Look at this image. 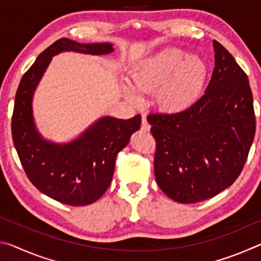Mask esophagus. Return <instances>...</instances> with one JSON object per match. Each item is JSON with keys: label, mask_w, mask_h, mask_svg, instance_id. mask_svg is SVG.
<instances>
[{"label": "esophagus", "mask_w": 261, "mask_h": 261, "mask_svg": "<svg viewBox=\"0 0 261 261\" xmlns=\"http://www.w3.org/2000/svg\"><path fill=\"white\" fill-rule=\"evenodd\" d=\"M149 129H151V125H149V123L147 122L146 117H143V120H141V130L149 131Z\"/></svg>", "instance_id": "1"}]
</instances>
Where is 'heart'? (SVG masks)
I'll use <instances>...</instances> for the list:
<instances>
[{
  "label": "heart",
  "mask_w": 261,
  "mask_h": 261,
  "mask_svg": "<svg viewBox=\"0 0 261 261\" xmlns=\"http://www.w3.org/2000/svg\"><path fill=\"white\" fill-rule=\"evenodd\" d=\"M131 86L123 92L139 103L140 94L155 92V103L167 113H182L199 100L208 77V64L199 54L166 47L138 62L130 71Z\"/></svg>",
  "instance_id": "1"
}]
</instances>
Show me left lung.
Segmentation results:
<instances>
[{
	"mask_svg": "<svg viewBox=\"0 0 261 261\" xmlns=\"http://www.w3.org/2000/svg\"><path fill=\"white\" fill-rule=\"evenodd\" d=\"M215 67L204 95L182 113L149 114L156 140L154 174L180 204L210 199L240 176L255 134L253 96L245 72L213 41Z\"/></svg>",
	"mask_w": 261,
	"mask_h": 261,
	"instance_id": "1",
	"label": "left lung"
}]
</instances>
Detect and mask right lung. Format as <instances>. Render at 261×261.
<instances>
[{
  "label": "right lung",
  "instance_id": "obj_1",
  "mask_svg": "<svg viewBox=\"0 0 261 261\" xmlns=\"http://www.w3.org/2000/svg\"><path fill=\"white\" fill-rule=\"evenodd\" d=\"M110 42L79 43L62 38L43 50L21 78L12 115V139L29 179L43 194L70 206L90 205L112 182L117 153L140 129L141 116L121 120L101 116L73 139L56 143L38 130L33 98L53 57L61 53L107 55Z\"/></svg>",
  "mask_w": 261,
  "mask_h": 261
}]
</instances>
